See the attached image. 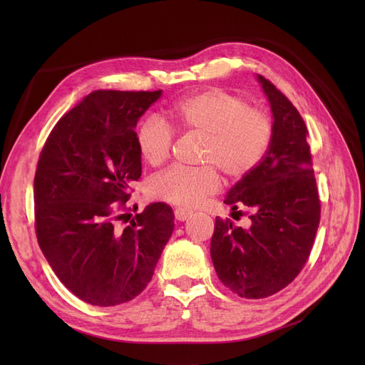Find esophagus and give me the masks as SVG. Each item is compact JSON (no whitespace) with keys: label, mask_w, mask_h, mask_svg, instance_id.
Segmentation results:
<instances>
[{"label":"esophagus","mask_w":365,"mask_h":365,"mask_svg":"<svg viewBox=\"0 0 365 365\" xmlns=\"http://www.w3.org/2000/svg\"><path fill=\"white\" fill-rule=\"evenodd\" d=\"M190 215H192L190 210H185V208H176L175 210V217L178 219L180 222H182V220H185Z\"/></svg>","instance_id":"esophagus-1"}]
</instances>
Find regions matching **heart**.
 Masks as SVG:
<instances>
[{"label":"heart","mask_w":365,"mask_h":365,"mask_svg":"<svg viewBox=\"0 0 365 365\" xmlns=\"http://www.w3.org/2000/svg\"><path fill=\"white\" fill-rule=\"evenodd\" d=\"M168 117L180 129L204 137L200 160L207 164L170 165L148 182L150 196L182 207L196 205L216 192L219 175L215 165L231 180L250 173L267 153L272 135L267 114L250 108L244 97L220 88L181 98L168 109ZM172 143L173 130L163 118L150 115L140 123L137 148L148 164L160 165L168 160Z\"/></svg>","instance_id":"obj_1"}]
</instances>
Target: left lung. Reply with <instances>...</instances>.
Returning <instances> with one entry per match:
<instances>
[{
    "mask_svg": "<svg viewBox=\"0 0 365 365\" xmlns=\"http://www.w3.org/2000/svg\"><path fill=\"white\" fill-rule=\"evenodd\" d=\"M257 81L271 105V141L262 161L224 200L231 210L247 207L251 224L242 228L216 217L210 245L219 280L254 300L282 291L300 274L322 213L304 120L274 83L260 74Z\"/></svg>",
    "mask_w": 365,
    "mask_h": 365,
    "instance_id": "obj_1",
    "label": "left lung"
}]
</instances>
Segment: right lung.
<instances>
[{"label":"right lung","mask_w":365,"mask_h":365,"mask_svg":"<svg viewBox=\"0 0 365 365\" xmlns=\"http://www.w3.org/2000/svg\"><path fill=\"white\" fill-rule=\"evenodd\" d=\"M158 91H94L65 114L35 175L38 244L65 288L93 306L130 302L152 280L175 227L170 205L130 217L141 176L135 126Z\"/></svg>","instance_id":"obj_1"}]
</instances>
